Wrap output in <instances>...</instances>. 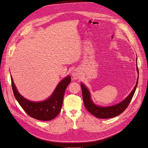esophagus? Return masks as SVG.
<instances>
[{
    "mask_svg": "<svg viewBox=\"0 0 148 148\" xmlns=\"http://www.w3.org/2000/svg\"><path fill=\"white\" fill-rule=\"evenodd\" d=\"M72 78L75 79H78L79 76H80V73L79 72V70H74L72 72Z\"/></svg>",
    "mask_w": 148,
    "mask_h": 148,
    "instance_id": "esophagus-1",
    "label": "esophagus"
}]
</instances>
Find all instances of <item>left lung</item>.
Returning a JSON list of instances; mask_svg holds the SVG:
<instances>
[{
	"label": "left lung",
	"mask_w": 148,
	"mask_h": 148,
	"mask_svg": "<svg viewBox=\"0 0 148 148\" xmlns=\"http://www.w3.org/2000/svg\"><path fill=\"white\" fill-rule=\"evenodd\" d=\"M137 72H138V67L137 68ZM138 81V80L137 79L136 85L135 87L134 88L133 90L131 91V93L125 100L117 105L107 107H102L96 105L91 99L90 94L88 90L86 87V86H84V84H81L84 105H85L86 109L90 113L96 116L97 118L107 119L116 117L119 114H121L128 107L130 102L131 101L134 95L137 86Z\"/></svg>",
	"instance_id": "obj_1"
}]
</instances>
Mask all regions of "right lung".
Masks as SVG:
<instances>
[{
    "label": "right lung",
    "instance_id": "obj_1",
    "mask_svg": "<svg viewBox=\"0 0 148 148\" xmlns=\"http://www.w3.org/2000/svg\"><path fill=\"white\" fill-rule=\"evenodd\" d=\"M11 79L14 95L20 106L30 117L45 121H51L58 115L62 107L66 89L71 81V78L68 76L58 84L49 99L43 102H34L21 96L14 84L12 77Z\"/></svg>",
    "mask_w": 148,
    "mask_h": 148
}]
</instances>
